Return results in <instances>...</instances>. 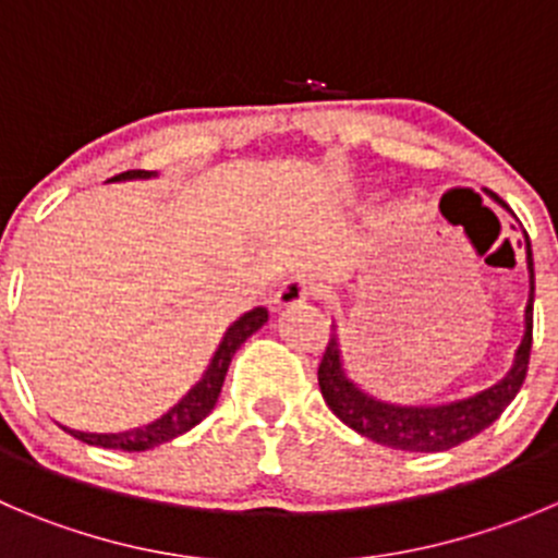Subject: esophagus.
<instances>
[{
  "mask_svg": "<svg viewBox=\"0 0 558 558\" xmlns=\"http://www.w3.org/2000/svg\"><path fill=\"white\" fill-rule=\"evenodd\" d=\"M316 294V283L311 278H303V275H296V278H289L275 294V305L278 308H294V305L305 303L311 296Z\"/></svg>",
  "mask_w": 558,
  "mask_h": 558,
  "instance_id": "esophagus-1",
  "label": "esophagus"
}]
</instances>
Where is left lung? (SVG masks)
<instances>
[{
    "label": "left lung",
    "instance_id": "8db88e82",
    "mask_svg": "<svg viewBox=\"0 0 558 558\" xmlns=\"http://www.w3.org/2000/svg\"><path fill=\"white\" fill-rule=\"evenodd\" d=\"M487 195L509 211L501 197L493 195V192H487ZM523 236L525 269H529V303H525L523 314V338H520V347L514 350L512 366L498 383H493L490 388L476 390L471 397L451 399V402H388V399L368 393L366 388H361L350 377L341 355V341H338L336 325H332V338L319 363V388L327 408L350 429H355L357 435L399 451H444L451 449V446L465 444L473 435L487 429L507 410V404L518 397L520 385L525 379V368H529L531 327H534V255H531L529 233L523 231Z\"/></svg>",
    "mask_w": 558,
    "mask_h": 558
}]
</instances>
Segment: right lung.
I'll return each instance as SVG.
<instances>
[{
    "label": "right lung",
    "instance_id": "obj_1",
    "mask_svg": "<svg viewBox=\"0 0 558 558\" xmlns=\"http://www.w3.org/2000/svg\"><path fill=\"white\" fill-rule=\"evenodd\" d=\"M156 175H159L156 170H150V173L148 170H129V173L114 175V179L109 181H148V179H156ZM267 319H269L267 308H253L247 311V314L239 316V319L228 327L226 336H222L220 347H217V352L211 355V361H208L203 377L197 379V383L192 385L184 397H181L168 413L161 415V418L150 421V424L145 426H134V429H126V432H80V429H68V426H62V429L87 446H98V449H121V451H148L154 449V446L168 444V440H173V437L184 435V432H190L192 426L201 424V421L215 410L217 397H220V390H222V383H226L228 366H231V357L236 355L239 347H242L255 330H262V327L267 325Z\"/></svg>",
    "mask_w": 558,
    "mask_h": 558
}]
</instances>
